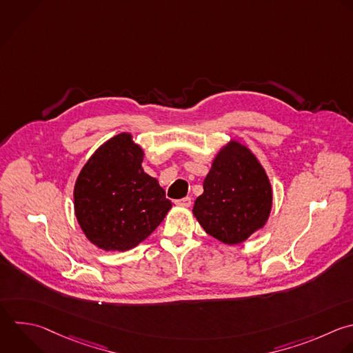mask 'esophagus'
Returning <instances> with one entry per match:
<instances>
[{
	"instance_id": "esophagus-1",
	"label": "esophagus",
	"mask_w": 353,
	"mask_h": 353,
	"mask_svg": "<svg viewBox=\"0 0 353 353\" xmlns=\"http://www.w3.org/2000/svg\"><path fill=\"white\" fill-rule=\"evenodd\" d=\"M175 204L182 205V207H190V204H192V199H190V197H183V199L176 200V201H175Z\"/></svg>"
}]
</instances>
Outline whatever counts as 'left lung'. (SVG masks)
<instances>
[{"label":"left lung","mask_w":353,"mask_h":353,"mask_svg":"<svg viewBox=\"0 0 353 353\" xmlns=\"http://www.w3.org/2000/svg\"><path fill=\"white\" fill-rule=\"evenodd\" d=\"M194 201L193 214L203 229L225 244L247 240L268 221L272 188L255 156L233 142L222 149Z\"/></svg>","instance_id":"left-lung-1"}]
</instances>
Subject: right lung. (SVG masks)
<instances>
[{
    "instance_id": "add662e5",
    "label": "right lung",
    "mask_w": 353,
    "mask_h": 353,
    "mask_svg": "<svg viewBox=\"0 0 353 353\" xmlns=\"http://www.w3.org/2000/svg\"><path fill=\"white\" fill-rule=\"evenodd\" d=\"M143 150L130 134L103 143L83 167L74 186L77 221L95 245L127 251L143 241L172 203L141 163Z\"/></svg>"
}]
</instances>
